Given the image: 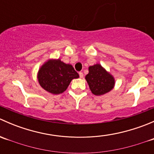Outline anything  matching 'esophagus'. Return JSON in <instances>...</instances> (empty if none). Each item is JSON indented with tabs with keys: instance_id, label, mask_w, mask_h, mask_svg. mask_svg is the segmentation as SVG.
<instances>
[{
	"instance_id": "obj_1",
	"label": "esophagus",
	"mask_w": 154,
	"mask_h": 154,
	"mask_svg": "<svg viewBox=\"0 0 154 154\" xmlns=\"http://www.w3.org/2000/svg\"><path fill=\"white\" fill-rule=\"evenodd\" d=\"M79 75H80V78H83V72H80V73H79Z\"/></svg>"
}]
</instances>
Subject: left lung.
<instances>
[{"label": "left lung", "mask_w": 154, "mask_h": 154, "mask_svg": "<svg viewBox=\"0 0 154 154\" xmlns=\"http://www.w3.org/2000/svg\"><path fill=\"white\" fill-rule=\"evenodd\" d=\"M86 80L90 90L94 95H103L111 91L115 86V79L112 74L100 64L88 67Z\"/></svg>", "instance_id": "8db88e82"}]
</instances>
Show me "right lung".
Segmentation results:
<instances>
[{"instance_id": "1", "label": "right lung", "mask_w": 154, "mask_h": 154, "mask_svg": "<svg viewBox=\"0 0 154 154\" xmlns=\"http://www.w3.org/2000/svg\"><path fill=\"white\" fill-rule=\"evenodd\" d=\"M79 74L70 64L58 60H48L38 69L37 78L42 88L48 92L59 94L67 89L73 79Z\"/></svg>"}]
</instances>
